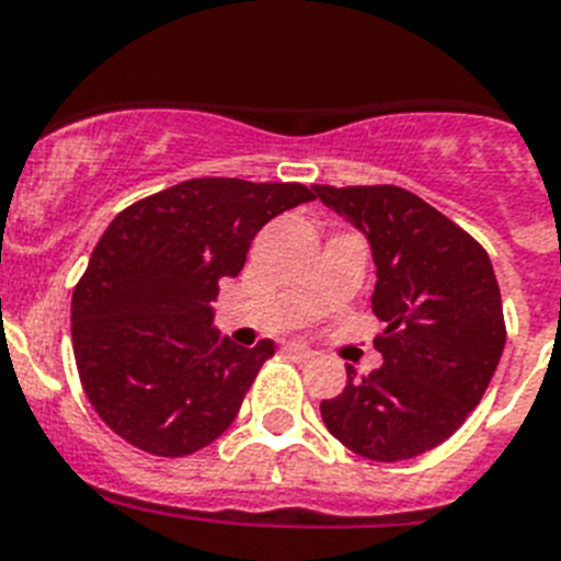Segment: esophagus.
Listing matches in <instances>:
<instances>
[{
	"instance_id": "obj_1",
	"label": "esophagus",
	"mask_w": 561,
	"mask_h": 561,
	"mask_svg": "<svg viewBox=\"0 0 561 561\" xmlns=\"http://www.w3.org/2000/svg\"><path fill=\"white\" fill-rule=\"evenodd\" d=\"M285 352H288L294 359H299V363H311V359L317 357V354H313L311 348H308V345H302V343L285 345Z\"/></svg>"
}]
</instances>
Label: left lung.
Returning a JSON list of instances; mask_svg holds the SVG:
<instances>
[{
    "mask_svg": "<svg viewBox=\"0 0 561 561\" xmlns=\"http://www.w3.org/2000/svg\"><path fill=\"white\" fill-rule=\"evenodd\" d=\"M366 236L383 366L322 400L328 432L371 461H407L453 435L484 398L504 352L502 294L484 248L400 186H313Z\"/></svg>",
    "mask_w": 561,
    "mask_h": 561,
    "instance_id": "left-lung-1",
    "label": "left lung"
}]
</instances>
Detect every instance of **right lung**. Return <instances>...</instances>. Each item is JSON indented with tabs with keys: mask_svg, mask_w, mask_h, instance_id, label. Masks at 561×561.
Masks as SVG:
<instances>
[{
	"mask_svg": "<svg viewBox=\"0 0 561 561\" xmlns=\"http://www.w3.org/2000/svg\"><path fill=\"white\" fill-rule=\"evenodd\" d=\"M308 202L302 184L193 178L115 216L71 296L77 371L108 430L181 458L233 423L276 348L221 340L209 302L259 230Z\"/></svg>",
	"mask_w": 561,
	"mask_h": 561,
	"instance_id": "1",
	"label": "right lung"
}]
</instances>
